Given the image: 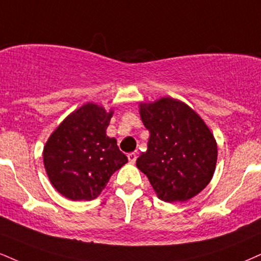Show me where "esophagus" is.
<instances>
[{"mask_svg":"<svg viewBox=\"0 0 261 261\" xmlns=\"http://www.w3.org/2000/svg\"><path fill=\"white\" fill-rule=\"evenodd\" d=\"M127 159H128V162L131 163V164H134L135 162H136V159H137V154L136 153H128L127 154Z\"/></svg>","mask_w":261,"mask_h":261,"instance_id":"34e87169","label":"esophagus"}]
</instances>
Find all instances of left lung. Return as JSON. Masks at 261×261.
Masks as SVG:
<instances>
[{"label":"left lung","mask_w":261,"mask_h":261,"mask_svg":"<svg viewBox=\"0 0 261 261\" xmlns=\"http://www.w3.org/2000/svg\"><path fill=\"white\" fill-rule=\"evenodd\" d=\"M141 119L149 131L147 150L136 161L156 196L185 202L206 187L215 171L218 147L198 114L170 97L142 103Z\"/></svg>","instance_id":"8db88e82"}]
</instances>
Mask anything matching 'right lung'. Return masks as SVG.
<instances>
[{
  "label": "right lung",
  "mask_w": 261,
  "mask_h": 261,
  "mask_svg": "<svg viewBox=\"0 0 261 261\" xmlns=\"http://www.w3.org/2000/svg\"><path fill=\"white\" fill-rule=\"evenodd\" d=\"M113 112L87 103L71 113L43 148V164L53 187L71 200L99 196L115 171L127 163L117 140L107 136Z\"/></svg>",
  "instance_id": "add662e5"
}]
</instances>
